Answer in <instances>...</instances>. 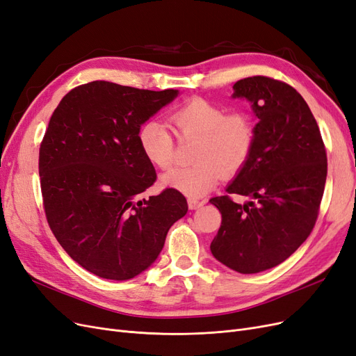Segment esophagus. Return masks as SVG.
I'll return each mask as SVG.
<instances>
[{
	"instance_id": "34e87169",
	"label": "esophagus",
	"mask_w": 356,
	"mask_h": 356,
	"mask_svg": "<svg viewBox=\"0 0 356 356\" xmlns=\"http://www.w3.org/2000/svg\"><path fill=\"white\" fill-rule=\"evenodd\" d=\"M187 202H188V207H190L191 211L199 209V207L203 206V203H204V202H200V200H197V199H191V197H190Z\"/></svg>"
}]
</instances>
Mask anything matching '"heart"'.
<instances>
[{
  "label": "heart",
  "mask_w": 356,
  "mask_h": 356,
  "mask_svg": "<svg viewBox=\"0 0 356 356\" xmlns=\"http://www.w3.org/2000/svg\"><path fill=\"white\" fill-rule=\"evenodd\" d=\"M177 136L197 137L194 165L178 166L162 177L165 187L188 197H200L211 191L220 178L236 175L252 156L256 128L246 110H232L202 97L188 100L170 116ZM138 145L144 157L159 169H168L175 159V140L170 131L154 119L138 128Z\"/></svg>",
  "instance_id": "obj_1"
}]
</instances>
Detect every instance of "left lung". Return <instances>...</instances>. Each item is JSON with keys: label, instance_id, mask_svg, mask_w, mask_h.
<instances>
[{"label": "left lung", "instance_id": "1", "mask_svg": "<svg viewBox=\"0 0 356 356\" xmlns=\"http://www.w3.org/2000/svg\"><path fill=\"white\" fill-rule=\"evenodd\" d=\"M234 99H246L259 119L248 165L211 199L222 222L211 252L225 266L256 274L284 262L308 238L316 222L327 178L320 128L303 97L268 76L234 83ZM229 193L248 195L236 204Z\"/></svg>", "mask_w": 356, "mask_h": 356}]
</instances>
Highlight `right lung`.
Masks as SVG:
<instances>
[{"label": "right lung", "mask_w": 356, "mask_h": 356, "mask_svg": "<svg viewBox=\"0 0 356 356\" xmlns=\"http://www.w3.org/2000/svg\"><path fill=\"white\" fill-rule=\"evenodd\" d=\"M177 95L94 81L69 91L48 124L40 147L48 225L73 261L102 278L141 274L188 211L174 188L136 200L156 181L138 128Z\"/></svg>", "instance_id": "obj_1"}]
</instances>
